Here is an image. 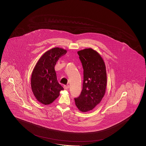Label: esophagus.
<instances>
[{
	"label": "esophagus",
	"instance_id": "34e87169",
	"mask_svg": "<svg viewBox=\"0 0 146 146\" xmlns=\"http://www.w3.org/2000/svg\"><path fill=\"white\" fill-rule=\"evenodd\" d=\"M70 86L69 85H65V86H64V88L65 89L70 88Z\"/></svg>",
	"mask_w": 146,
	"mask_h": 146
}]
</instances>
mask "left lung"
Instances as JSON below:
<instances>
[{
    "label": "left lung",
    "mask_w": 146,
    "mask_h": 146,
    "mask_svg": "<svg viewBox=\"0 0 146 146\" xmlns=\"http://www.w3.org/2000/svg\"><path fill=\"white\" fill-rule=\"evenodd\" d=\"M84 69L82 90L75 98V105L80 111L92 110L101 102L106 90V67L103 59L92 48L78 51Z\"/></svg>",
    "instance_id": "1"
}]
</instances>
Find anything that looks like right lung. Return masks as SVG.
I'll return each instance as SVG.
<instances>
[{
	"mask_svg": "<svg viewBox=\"0 0 146 146\" xmlns=\"http://www.w3.org/2000/svg\"><path fill=\"white\" fill-rule=\"evenodd\" d=\"M67 53L65 49L54 48L40 58L32 72L31 87L36 100L48 105L57 98L64 88L58 82L54 66L59 58Z\"/></svg>",
	"mask_w": 146,
	"mask_h": 146,
	"instance_id": "add662e5",
	"label": "right lung"
}]
</instances>
